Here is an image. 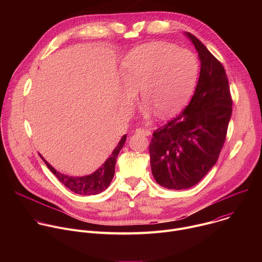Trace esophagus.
<instances>
[{
  "label": "esophagus",
  "instance_id": "obj_1",
  "mask_svg": "<svg viewBox=\"0 0 262 262\" xmlns=\"http://www.w3.org/2000/svg\"><path fill=\"white\" fill-rule=\"evenodd\" d=\"M136 132H137L138 134H142V135H144V136H150V135H151V132H150V130L147 129V128H144V127H139V128L136 129Z\"/></svg>",
  "mask_w": 262,
  "mask_h": 262
}]
</instances>
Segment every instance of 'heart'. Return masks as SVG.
I'll list each match as a JSON object with an SVG mask.
<instances>
[{"mask_svg": "<svg viewBox=\"0 0 262 262\" xmlns=\"http://www.w3.org/2000/svg\"><path fill=\"white\" fill-rule=\"evenodd\" d=\"M199 61L190 51L165 42H152L132 50L121 66V79L128 92V105L140 91L146 108L162 117L177 114L191 99L199 77Z\"/></svg>", "mask_w": 262, "mask_h": 262, "instance_id": "1", "label": "heart"}]
</instances>
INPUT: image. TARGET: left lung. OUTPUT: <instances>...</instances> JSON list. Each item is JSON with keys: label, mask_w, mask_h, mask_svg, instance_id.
<instances>
[{"label": "left lung", "mask_w": 262, "mask_h": 262, "mask_svg": "<svg viewBox=\"0 0 262 262\" xmlns=\"http://www.w3.org/2000/svg\"><path fill=\"white\" fill-rule=\"evenodd\" d=\"M201 61L200 76L190 103L152 134L149 145L156 181L170 190L197 184L215 165L226 140L232 97L222 63L191 33Z\"/></svg>", "instance_id": "left-lung-1"}]
</instances>
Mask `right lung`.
Segmentation results:
<instances>
[{"mask_svg":"<svg viewBox=\"0 0 262 262\" xmlns=\"http://www.w3.org/2000/svg\"><path fill=\"white\" fill-rule=\"evenodd\" d=\"M126 140V135H124L117 147L114 149V151L112 152V156L106 160V162L93 174L82 176V177H72L64 175L58 171H56L42 157L41 159L48 166V168L55 174V176L62 182L67 189L72 191L73 193L84 195V196H90V195H96L101 192H103L107 186L110 185L112 179L115 174V166L117 157L123 147Z\"/></svg>","mask_w":262,"mask_h":262,"instance_id":"add662e5","label":"right lung"}]
</instances>
